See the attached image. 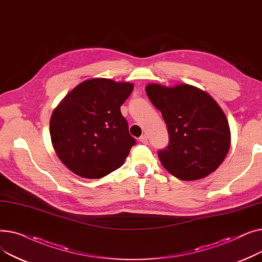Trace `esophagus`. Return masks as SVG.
<instances>
[{
	"label": "esophagus",
	"instance_id": "34e87169",
	"mask_svg": "<svg viewBox=\"0 0 262 262\" xmlns=\"http://www.w3.org/2000/svg\"><path fill=\"white\" fill-rule=\"evenodd\" d=\"M139 140L143 144H147V142H148V139H147V136L146 135H142L140 138H139Z\"/></svg>",
	"mask_w": 262,
	"mask_h": 262
}]
</instances>
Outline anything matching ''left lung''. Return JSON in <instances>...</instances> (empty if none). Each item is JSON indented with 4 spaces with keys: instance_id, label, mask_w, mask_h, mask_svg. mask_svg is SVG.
I'll use <instances>...</instances> for the list:
<instances>
[{
    "instance_id": "1",
    "label": "left lung",
    "mask_w": 262,
    "mask_h": 262,
    "mask_svg": "<svg viewBox=\"0 0 262 262\" xmlns=\"http://www.w3.org/2000/svg\"><path fill=\"white\" fill-rule=\"evenodd\" d=\"M145 91L167 124L169 144L158 150L164 169L182 181L201 180L216 170L230 145L228 122L216 102L187 84H149Z\"/></svg>"
}]
</instances>
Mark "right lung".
<instances>
[{
	"mask_svg": "<svg viewBox=\"0 0 262 262\" xmlns=\"http://www.w3.org/2000/svg\"><path fill=\"white\" fill-rule=\"evenodd\" d=\"M134 85L107 78L82 81L55 108L51 139L60 161L85 178H101L119 169L136 139L121 105Z\"/></svg>",
	"mask_w": 262,
	"mask_h": 262,
	"instance_id": "right-lung-1",
	"label": "right lung"
}]
</instances>
